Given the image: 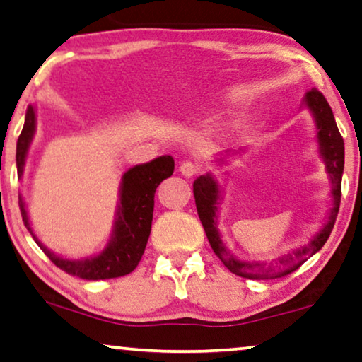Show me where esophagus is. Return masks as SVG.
I'll return each instance as SVG.
<instances>
[{
  "mask_svg": "<svg viewBox=\"0 0 362 362\" xmlns=\"http://www.w3.org/2000/svg\"><path fill=\"white\" fill-rule=\"evenodd\" d=\"M180 174L188 177V179H192V177H195L198 174V164L192 163V160H185V163L180 164Z\"/></svg>",
  "mask_w": 362,
  "mask_h": 362,
  "instance_id": "obj_1",
  "label": "esophagus"
}]
</instances>
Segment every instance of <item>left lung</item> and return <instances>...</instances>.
Segmentation results:
<instances>
[{"label":"left lung","instance_id":"obj_1","mask_svg":"<svg viewBox=\"0 0 362 362\" xmlns=\"http://www.w3.org/2000/svg\"><path fill=\"white\" fill-rule=\"evenodd\" d=\"M305 105L309 107L312 115L315 118L317 125V139H319V149L323 163L327 165V174L332 183V208L330 214H328L327 224L323 226L320 233L314 235L309 244L300 247V249L294 250L293 253H288L279 258L274 265H263V263H249L240 262L239 258L226 250L221 240V235L218 233V226H216V218H218V202L221 199V190L218 182L214 180L211 174L202 175L193 182V195H195L197 211L202 221L204 233L209 240V245L214 250L216 255L224 267L229 269L230 273L237 274V276L247 278V279H274L281 278L286 274L293 273L298 269L302 263L309 260L314 253L319 252L328 237L332 234L333 226H335L339 202H341V175L344 167V143L343 136L339 134V129L337 127L335 117L328 105V102L320 90L315 88L310 89L305 95Z\"/></svg>","mask_w":362,"mask_h":362}]
</instances>
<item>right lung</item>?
<instances>
[{
    "label": "right lung",
    "mask_w": 362,
    "mask_h": 362,
    "mask_svg": "<svg viewBox=\"0 0 362 362\" xmlns=\"http://www.w3.org/2000/svg\"><path fill=\"white\" fill-rule=\"evenodd\" d=\"M34 133L35 110L34 107L29 105L25 112L24 128L19 134L18 148H16V164H18L19 177L24 172L27 151H29ZM172 174H174V159L170 156H160L148 164L134 165L127 170L122 179L120 204H118L115 228H113L109 245L99 255L86 258V260H66V258L55 255L45 245H42L32 233L23 197L19 195L21 214H23L25 228L35 239L37 245L63 272L71 274V276L93 279V281L120 278L132 273L141 260L151 234L156 188Z\"/></svg>",
    "instance_id": "right-lung-1"
}]
</instances>
